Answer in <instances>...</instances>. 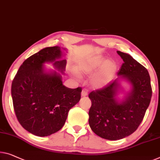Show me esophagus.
Segmentation results:
<instances>
[{
    "instance_id": "34e87169",
    "label": "esophagus",
    "mask_w": 160,
    "mask_h": 160,
    "mask_svg": "<svg viewBox=\"0 0 160 160\" xmlns=\"http://www.w3.org/2000/svg\"><path fill=\"white\" fill-rule=\"evenodd\" d=\"M81 95H82V97H85L88 95V90H82V92H81Z\"/></svg>"
}]
</instances>
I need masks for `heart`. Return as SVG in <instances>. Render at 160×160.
<instances>
[{"mask_svg": "<svg viewBox=\"0 0 160 160\" xmlns=\"http://www.w3.org/2000/svg\"><path fill=\"white\" fill-rule=\"evenodd\" d=\"M100 70L93 76L91 83L94 87L101 88L108 85L110 83L117 70V65L113 62H109L108 59L102 56L92 57L83 63L80 70L83 73L93 74Z\"/></svg>", "mask_w": 160, "mask_h": 160, "instance_id": "1", "label": "heart"}]
</instances>
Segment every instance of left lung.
Returning a JSON list of instances; mask_svg holds the SVG:
<instances>
[{
	"instance_id": "obj_1",
	"label": "left lung",
	"mask_w": 160,
	"mask_h": 160,
	"mask_svg": "<svg viewBox=\"0 0 160 160\" xmlns=\"http://www.w3.org/2000/svg\"><path fill=\"white\" fill-rule=\"evenodd\" d=\"M117 53L123 61L117 73L118 78L88 95L92 103L88 113L90 127L95 134L108 140L123 139L137 129L152 95L147 69L128 54ZM121 79L127 81L132 86L122 102L116 98Z\"/></svg>"
}]
</instances>
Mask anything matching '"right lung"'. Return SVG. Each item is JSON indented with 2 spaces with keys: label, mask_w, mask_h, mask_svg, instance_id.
I'll list each match as a JSON object with an SVG mask.
<instances>
[{
  "label": "right lung",
  "mask_w": 160,
  "mask_h": 160,
  "mask_svg": "<svg viewBox=\"0 0 160 160\" xmlns=\"http://www.w3.org/2000/svg\"><path fill=\"white\" fill-rule=\"evenodd\" d=\"M62 56L57 46L40 50L23 62L12 82L16 118L23 128L38 137H47L60 130L69 111L80 100L82 88H67L60 74L45 72L44 64L54 62L63 73L67 62Z\"/></svg>",
  "instance_id": "obj_1"
}]
</instances>
